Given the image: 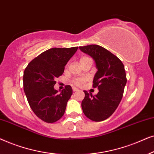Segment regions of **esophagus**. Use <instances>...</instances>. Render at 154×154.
<instances>
[{"label": "esophagus", "instance_id": "34e87169", "mask_svg": "<svg viewBox=\"0 0 154 154\" xmlns=\"http://www.w3.org/2000/svg\"><path fill=\"white\" fill-rule=\"evenodd\" d=\"M72 90H73V91H78V89L76 87H72Z\"/></svg>", "mask_w": 154, "mask_h": 154}]
</instances>
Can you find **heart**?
<instances>
[{
  "label": "heart",
  "instance_id": "obj_1",
  "mask_svg": "<svg viewBox=\"0 0 154 154\" xmlns=\"http://www.w3.org/2000/svg\"><path fill=\"white\" fill-rule=\"evenodd\" d=\"M89 58L88 57H82V58H80V63L84 62V61L89 60ZM87 81V78L85 77H76V78L72 79V83L76 86H78V87H80V86L83 85V84Z\"/></svg>",
  "mask_w": 154,
  "mask_h": 154
}]
</instances>
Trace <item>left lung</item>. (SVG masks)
I'll list each match as a JSON object with an SVG mask.
<instances>
[{
  "label": "left lung",
  "instance_id": "1",
  "mask_svg": "<svg viewBox=\"0 0 154 154\" xmlns=\"http://www.w3.org/2000/svg\"><path fill=\"white\" fill-rule=\"evenodd\" d=\"M79 48L95 61L97 72L93 87L98 92L93 96L87 91L82 102L84 114L95 122L105 120L115 112L121 101L127 78L124 65L118 57L98 45L91 44Z\"/></svg>",
  "mask_w": 154,
  "mask_h": 154
}]
</instances>
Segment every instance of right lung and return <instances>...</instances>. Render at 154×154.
<instances>
[{"label": "right lung", "mask_w": 154, "mask_h": 154, "mask_svg": "<svg viewBox=\"0 0 154 154\" xmlns=\"http://www.w3.org/2000/svg\"><path fill=\"white\" fill-rule=\"evenodd\" d=\"M78 47L53 48L32 60L25 68L23 87L33 112L43 121L53 123L62 118L72 94L67 85L60 93L54 89L56 78L64 72L65 66Z\"/></svg>", "instance_id": "1"}]
</instances>
